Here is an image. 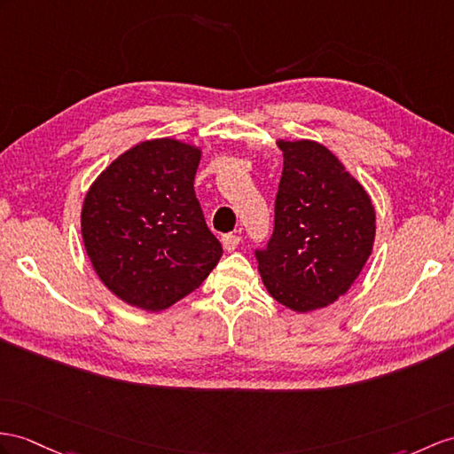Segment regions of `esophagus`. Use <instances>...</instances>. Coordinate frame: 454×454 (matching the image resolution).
<instances>
[{
	"label": "esophagus",
	"instance_id": "34e87169",
	"mask_svg": "<svg viewBox=\"0 0 454 454\" xmlns=\"http://www.w3.org/2000/svg\"><path fill=\"white\" fill-rule=\"evenodd\" d=\"M239 242H240V237L233 235V233H227V235L221 237V245H223V248L227 252H233L239 247Z\"/></svg>",
	"mask_w": 454,
	"mask_h": 454
}]
</instances>
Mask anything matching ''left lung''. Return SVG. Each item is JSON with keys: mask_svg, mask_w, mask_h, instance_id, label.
<instances>
[{"mask_svg": "<svg viewBox=\"0 0 454 454\" xmlns=\"http://www.w3.org/2000/svg\"><path fill=\"white\" fill-rule=\"evenodd\" d=\"M283 175L275 227L258 271L268 293L294 312L333 304L356 281L375 239V209L364 186L324 144L278 140Z\"/></svg>", "mask_w": 454, "mask_h": 454, "instance_id": "left-lung-1", "label": "left lung"}]
</instances>
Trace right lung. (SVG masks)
Here are the masks:
<instances>
[{"instance_id": "obj_1", "label": "right lung", "mask_w": 454, "mask_h": 454, "mask_svg": "<svg viewBox=\"0 0 454 454\" xmlns=\"http://www.w3.org/2000/svg\"><path fill=\"white\" fill-rule=\"evenodd\" d=\"M202 150L175 138L121 153L88 189L81 231L98 278L121 301L161 312L202 285L223 248L194 192Z\"/></svg>"}]
</instances>
